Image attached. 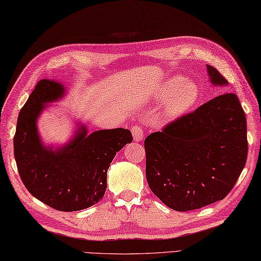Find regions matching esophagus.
Listing matches in <instances>:
<instances>
[{"mask_svg":"<svg viewBox=\"0 0 261 261\" xmlns=\"http://www.w3.org/2000/svg\"><path fill=\"white\" fill-rule=\"evenodd\" d=\"M131 132H132V136H134L135 141H141L143 139V137H145V134H143V130L140 125L132 126Z\"/></svg>","mask_w":261,"mask_h":261,"instance_id":"esophagus-1","label":"esophagus"}]
</instances>
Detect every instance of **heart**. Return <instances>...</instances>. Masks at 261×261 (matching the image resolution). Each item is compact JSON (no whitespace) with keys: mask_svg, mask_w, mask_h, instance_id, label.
Returning a JSON list of instances; mask_svg holds the SVG:
<instances>
[{"mask_svg":"<svg viewBox=\"0 0 261 261\" xmlns=\"http://www.w3.org/2000/svg\"><path fill=\"white\" fill-rule=\"evenodd\" d=\"M181 77H173L159 87L157 101L166 102L164 114L167 119H176L193 108L198 97L197 87L192 83H184Z\"/></svg>","mask_w":261,"mask_h":261,"instance_id":"1","label":"heart"}]
</instances>
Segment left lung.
<instances>
[{
	"mask_svg": "<svg viewBox=\"0 0 261 261\" xmlns=\"http://www.w3.org/2000/svg\"><path fill=\"white\" fill-rule=\"evenodd\" d=\"M213 85L228 81L206 65ZM148 185L178 212L223 199L245 168L247 120L239 98L224 93L170 122L145 140Z\"/></svg>",
	"mask_w": 261,
	"mask_h": 261,
	"instance_id": "1",
	"label": "left lung"
}]
</instances>
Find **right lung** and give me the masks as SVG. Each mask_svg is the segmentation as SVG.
Masks as SVG:
<instances>
[{
  "instance_id": "right-lung-1",
  "label": "right lung",
  "mask_w": 261,
  "mask_h": 261,
  "mask_svg": "<svg viewBox=\"0 0 261 261\" xmlns=\"http://www.w3.org/2000/svg\"><path fill=\"white\" fill-rule=\"evenodd\" d=\"M65 90L58 82H38L20 111L13 143L19 175L31 195L55 210L73 212L102 199L110 164L132 141V135L123 127L87 135L82 125L64 147L43 145L38 135V116L45 104L62 98Z\"/></svg>"
}]
</instances>
